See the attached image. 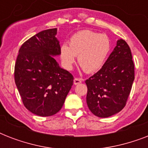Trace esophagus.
<instances>
[{"label": "esophagus", "instance_id": "34e87169", "mask_svg": "<svg viewBox=\"0 0 148 148\" xmlns=\"http://www.w3.org/2000/svg\"><path fill=\"white\" fill-rule=\"evenodd\" d=\"M81 83V78H78V77H75L74 79V84L75 85L77 84H79Z\"/></svg>", "mask_w": 148, "mask_h": 148}]
</instances>
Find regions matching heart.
Returning <instances> with one entry per match:
<instances>
[{
	"instance_id": "heart-1",
	"label": "heart",
	"mask_w": 148,
	"mask_h": 148,
	"mask_svg": "<svg viewBox=\"0 0 148 148\" xmlns=\"http://www.w3.org/2000/svg\"><path fill=\"white\" fill-rule=\"evenodd\" d=\"M110 50V39L106 34L84 30L72 36L69 46H61L60 59L66 69L71 70L77 57L80 66L86 72L93 73L102 67Z\"/></svg>"
}]
</instances>
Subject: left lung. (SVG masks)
Instances as JSON below:
<instances>
[{"instance_id":"8db88e82","label":"left lung","mask_w":148,"mask_h":148,"mask_svg":"<svg viewBox=\"0 0 148 148\" xmlns=\"http://www.w3.org/2000/svg\"><path fill=\"white\" fill-rule=\"evenodd\" d=\"M134 80V64L128 45L117 40L101 70L86 80L87 104L97 117H108L124 108Z\"/></svg>"}]
</instances>
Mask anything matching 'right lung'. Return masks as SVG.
<instances>
[{
  "instance_id": "obj_1",
  "label": "right lung",
  "mask_w": 148,
  "mask_h": 148,
  "mask_svg": "<svg viewBox=\"0 0 148 148\" xmlns=\"http://www.w3.org/2000/svg\"><path fill=\"white\" fill-rule=\"evenodd\" d=\"M58 29L38 33L22 45L14 67V80L24 105L40 117L61 109L74 77L53 57L60 54Z\"/></svg>"
}]
</instances>
